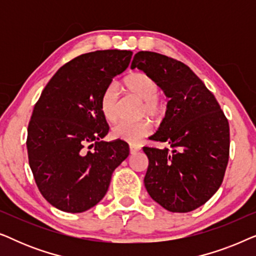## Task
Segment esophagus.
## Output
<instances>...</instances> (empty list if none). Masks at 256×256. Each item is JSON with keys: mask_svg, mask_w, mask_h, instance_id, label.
Instances as JSON below:
<instances>
[{"mask_svg": "<svg viewBox=\"0 0 256 256\" xmlns=\"http://www.w3.org/2000/svg\"><path fill=\"white\" fill-rule=\"evenodd\" d=\"M129 149H130V154H135V152H138L140 149H141V146H140L138 144H130L129 146Z\"/></svg>", "mask_w": 256, "mask_h": 256, "instance_id": "1", "label": "esophagus"}]
</instances>
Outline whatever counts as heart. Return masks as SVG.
I'll use <instances>...</instances> for the list:
<instances>
[{"instance_id":"1","label":"heart","mask_w":256,"mask_h":256,"mask_svg":"<svg viewBox=\"0 0 256 256\" xmlns=\"http://www.w3.org/2000/svg\"><path fill=\"white\" fill-rule=\"evenodd\" d=\"M124 90L134 94L144 101L143 114L156 116L160 112L158 101L160 86L152 76L143 72H132L122 82ZM101 113L108 122H115L118 118V88L116 85H110L104 90L100 101ZM150 124L148 121L141 122H118L112 129L115 138L124 140L129 143H138L149 134Z\"/></svg>"}]
</instances>
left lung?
<instances>
[{"instance_id":"1","label":"left lung","mask_w":256,"mask_h":256,"mask_svg":"<svg viewBox=\"0 0 256 256\" xmlns=\"http://www.w3.org/2000/svg\"><path fill=\"white\" fill-rule=\"evenodd\" d=\"M130 68L152 76L169 98L166 116L149 138L170 148H143L149 160L144 186L168 211H194L222 183L230 154L228 121L214 96L182 62L141 51Z\"/></svg>"}]
</instances>
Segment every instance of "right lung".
<instances>
[{
	"label": "right lung",
	"mask_w": 256,
	"mask_h": 256,
	"mask_svg": "<svg viewBox=\"0 0 256 256\" xmlns=\"http://www.w3.org/2000/svg\"><path fill=\"white\" fill-rule=\"evenodd\" d=\"M132 54L104 50L72 59L56 72L34 108L28 127L29 164L40 194L60 211L82 213L96 206L129 155L127 142L102 141L110 127L100 101Z\"/></svg>",
	"instance_id": "1"
}]
</instances>
